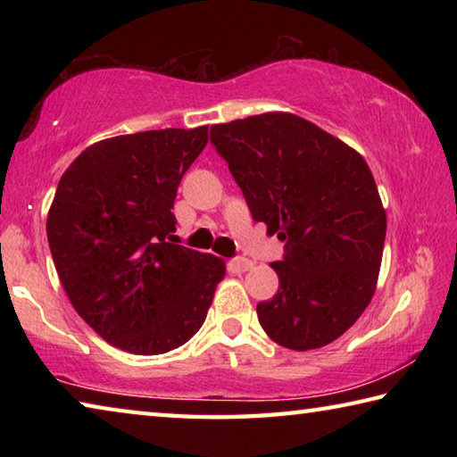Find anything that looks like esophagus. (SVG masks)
<instances>
[{
	"label": "esophagus",
	"mask_w": 457,
	"mask_h": 457,
	"mask_svg": "<svg viewBox=\"0 0 457 457\" xmlns=\"http://www.w3.org/2000/svg\"><path fill=\"white\" fill-rule=\"evenodd\" d=\"M231 266H234L237 272H247V270L253 268V262L247 258H236V260H231Z\"/></svg>",
	"instance_id": "34e87169"
}]
</instances>
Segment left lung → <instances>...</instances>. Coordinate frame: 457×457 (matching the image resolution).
<instances>
[{
  "label": "left lung",
  "instance_id": "8db88e82",
  "mask_svg": "<svg viewBox=\"0 0 457 457\" xmlns=\"http://www.w3.org/2000/svg\"><path fill=\"white\" fill-rule=\"evenodd\" d=\"M253 221L286 242L278 292L258 304L266 335L311 351L345 335L377 288L386 215L367 161L292 112L212 127Z\"/></svg>",
  "mask_w": 457,
  "mask_h": 457
}]
</instances>
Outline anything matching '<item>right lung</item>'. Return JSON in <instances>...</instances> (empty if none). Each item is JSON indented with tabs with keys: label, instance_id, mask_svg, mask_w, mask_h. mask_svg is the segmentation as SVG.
Segmentation results:
<instances>
[{
	"label": "right lung",
	"instance_id": "right-lung-1",
	"mask_svg": "<svg viewBox=\"0 0 457 457\" xmlns=\"http://www.w3.org/2000/svg\"><path fill=\"white\" fill-rule=\"evenodd\" d=\"M207 127L104 138L66 169L46 231L74 311L106 343L163 354L204 324L226 262L173 244L177 187Z\"/></svg>",
	"mask_w": 457,
	"mask_h": 457
}]
</instances>
